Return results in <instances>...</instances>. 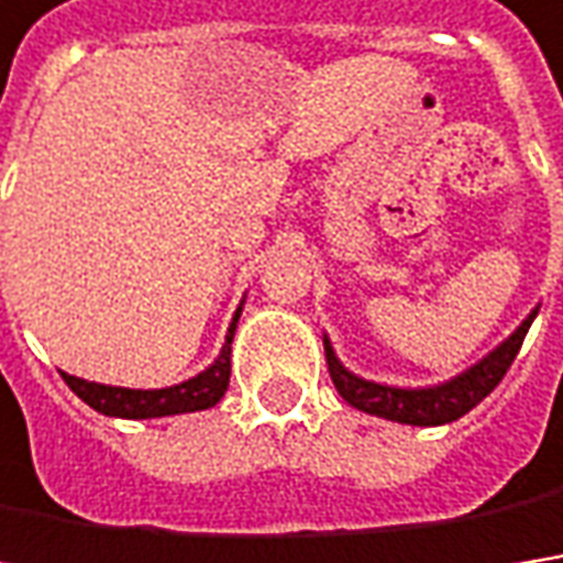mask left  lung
<instances>
[{
  "label": "left lung",
  "instance_id": "8db88e82",
  "mask_svg": "<svg viewBox=\"0 0 563 563\" xmlns=\"http://www.w3.org/2000/svg\"><path fill=\"white\" fill-rule=\"evenodd\" d=\"M539 309L522 318V324L512 331L504 344L490 350L487 356H481L475 366H468L465 373L440 382V385H427V388H398V385H382V382L363 379L356 373H350L347 366L338 360V353L331 347V341L324 338V356H328V373L334 379V388L341 391V398L353 405L356 411L376 413L395 423H411V427H440L452 423L462 413H468L475 405H481L497 382L507 376L510 363L522 347V338L529 331V324L536 321Z\"/></svg>",
  "mask_w": 563,
  "mask_h": 563
}]
</instances>
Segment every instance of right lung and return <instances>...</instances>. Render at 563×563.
I'll return each instance as SVG.
<instances>
[{"instance_id":"obj_1","label":"right lung","mask_w":563,"mask_h":563,"mask_svg":"<svg viewBox=\"0 0 563 563\" xmlns=\"http://www.w3.org/2000/svg\"><path fill=\"white\" fill-rule=\"evenodd\" d=\"M242 306L232 314V324L225 331V344L219 350L213 363L197 373L194 379L168 385V388H120V385H101V382L79 379L63 373L66 385L82 398L88 408H95L104 417H126V420H146V417H172V413L207 411L219 405V398L229 388V373H232V338L239 328Z\"/></svg>"}]
</instances>
